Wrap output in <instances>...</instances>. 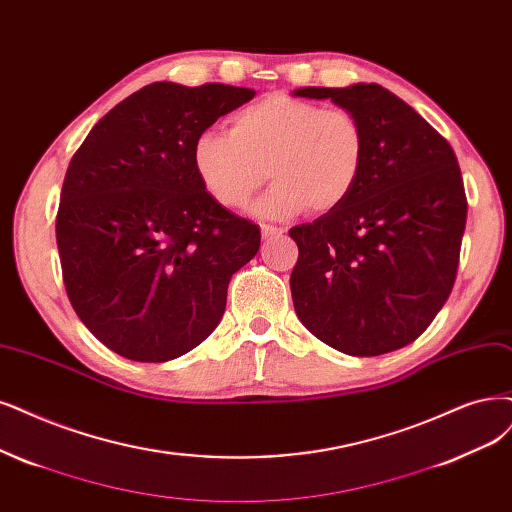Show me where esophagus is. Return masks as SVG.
Segmentation results:
<instances>
[{
  "label": "esophagus",
  "instance_id": "obj_1",
  "mask_svg": "<svg viewBox=\"0 0 512 512\" xmlns=\"http://www.w3.org/2000/svg\"><path fill=\"white\" fill-rule=\"evenodd\" d=\"M282 234H285L282 227H276V225H270V223H261V236L263 238H276V236H282Z\"/></svg>",
  "mask_w": 512,
  "mask_h": 512
}]
</instances>
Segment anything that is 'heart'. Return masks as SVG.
Returning a JSON list of instances; mask_svg holds the SVG:
<instances>
[{"label":"heart","mask_w":512,"mask_h":512,"mask_svg":"<svg viewBox=\"0 0 512 512\" xmlns=\"http://www.w3.org/2000/svg\"><path fill=\"white\" fill-rule=\"evenodd\" d=\"M365 128L352 111L272 94L238 109L230 130L206 128L192 143V166L223 208H244L261 183L276 181L255 213L289 219L342 206L363 175Z\"/></svg>","instance_id":"b5f03b06"}]
</instances>
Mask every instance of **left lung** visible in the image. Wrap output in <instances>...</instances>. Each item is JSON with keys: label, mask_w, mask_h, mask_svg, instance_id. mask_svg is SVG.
<instances>
[{"label": "left lung", "mask_w": 512, "mask_h": 512, "mask_svg": "<svg viewBox=\"0 0 512 512\" xmlns=\"http://www.w3.org/2000/svg\"><path fill=\"white\" fill-rule=\"evenodd\" d=\"M361 120L363 175L348 200L289 230L299 257L293 306L304 327L350 356L415 342L456 282L468 202L447 139L380 84L308 86Z\"/></svg>", "instance_id": "1"}]
</instances>
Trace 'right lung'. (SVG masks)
Returning a JSON list of instances; mask_svg holds the SVG:
<instances>
[{
	"label": "right lung",
	"instance_id": "add662e5",
	"mask_svg": "<svg viewBox=\"0 0 512 512\" xmlns=\"http://www.w3.org/2000/svg\"><path fill=\"white\" fill-rule=\"evenodd\" d=\"M251 88L154 82L113 107L75 151L56 213L63 282L86 329L116 354L166 363L215 331L259 227L206 194L198 132Z\"/></svg>",
	"mask_w": 512,
	"mask_h": 512
}]
</instances>
